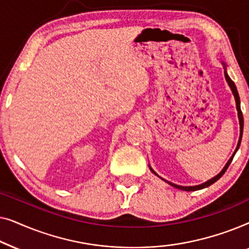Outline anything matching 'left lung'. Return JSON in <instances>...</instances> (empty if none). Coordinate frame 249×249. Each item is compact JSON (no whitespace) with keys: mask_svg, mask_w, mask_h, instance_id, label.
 I'll return each mask as SVG.
<instances>
[{"mask_svg":"<svg viewBox=\"0 0 249 249\" xmlns=\"http://www.w3.org/2000/svg\"><path fill=\"white\" fill-rule=\"evenodd\" d=\"M223 66L226 67V64L223 63ZM224 76H226V79H227V81H228V84H229V86H230V88H231V90H232V94H233V96H234V100H236V107H237V111H238V118H239V124H240V137H239V142H238V145H237L236 151H234V153L232 154V156H231L230 160H229V161H228V163L226 164V166H224L223 170L219 173V175L215 176V177H214V178H212L211 180H209V181H206V182L202 183V185H199V186H192V187L178 186V185H175V183H172V182H170V181H166V180L163 179V180H164V181L168 182L169 185H171V186H173V187H176V188L181 189V190H186V192H194V190L203 189V188H205V187H209V186H211V185H212V183H214L215 181H217V180H219V179L221 178V177H222V176L224 175V172L227 171L228 166L230 165L231 161H232V159H233L234 154H236V152L238 151V148H239L240 142H241V137H243V130H244V117H243V112H241V108H240V98H239V95H238L237 87H236V85H234L233 81L230 79V77L228 76V73H227V72H224ZM151 170H152V169H151ZM152 172H153V173H155L154 171H153V170H152ZM155 175H156V173H155ZM156 176H158V175H156Z\"/></svg>","mask_w":249,"mask_h":249,"instance_id":"8db88e82","label":"left lung"}]
</instances>
